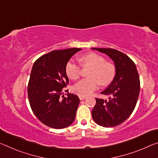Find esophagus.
<instances>
[{"mask_svg": "<svg viewBox=\"0 0 158 158\" xmlns=\"http://www.w3.org/2000/svg\"><path fill=\"white\" fill-rule=\"evenodd\" d=\"M79 98L80 100H84V99L86 98V97L84 96H79Z\"/></svg>", "mask_w": 158, "mask_h": 158, "instance_id": "obj_1", "label": "esophagus"}]
</instances>
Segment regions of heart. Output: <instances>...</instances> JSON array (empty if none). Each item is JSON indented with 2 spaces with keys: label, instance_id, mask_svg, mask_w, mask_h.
<instances>
[{
  "label": "heart",
  "instance_id": "obj_1",
  "mask_svg": "<svg viewBox=\"0 0 158 158\" xmlns=\"http://www.w3.org/2000/svg\"><path fill=\"white\" fill-rule=\"evenodd\" d=\"M81 63L84 67H91L89 77L75 84L72 91L79 96H88L96 90L99 84L107 86L113 81L116 75V67L110 62L96 52H89L81 57ZM66 74L69 79H78L81 76V67L73 60L67 62L65 67Z\"/></svg>",
  "mask_w": 158,
  "mask_h": 158
}]
</instances>
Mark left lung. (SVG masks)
<instances>
[{
  "label": "left lung",
  "mask_w": 158,
  "mask_h": 158,
  "mask_svg": "<svg viewBox=\"0 0 158 158\" xmlns=\"http://www.w3.org/2000/svg\"><path fill=\"white\" fill-rule=\"evenodd\" d=\"M107 55L114 61L116 75L112 83L101 92L110 96L108 101L96 98L91 112L100 126L112 127L124 122L136 107L140 91V79L133 60L126 54L112 48H93Z\"/></svg>",
  "instance_id": "obj_1"
}]
</instances>
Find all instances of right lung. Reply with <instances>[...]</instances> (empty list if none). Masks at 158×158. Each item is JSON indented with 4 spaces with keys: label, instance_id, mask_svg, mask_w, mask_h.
Masks as SVG:
<instances>
[{
    "label": "right lung",
    "instance_id": "obj_1",
    "mask_svg": "<svg viewBox=\"0 0 158 158\" xmlns=\"http://www.w3.org/2000/svg\"><path fill=\"white\" fill-rule=\"evenodd\" d=\"M81 48L52 51L36 60L32 67L27 91L34 114L42 123L53 129H63L73 123L79 98L69 94L62 96L69 84L65 72L67 62Z\"/></svg>",
    "mask_w": 158,
    "mask_h": 158
}]
</instances>
